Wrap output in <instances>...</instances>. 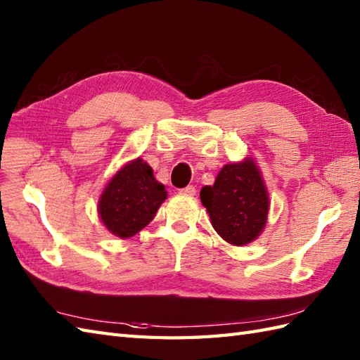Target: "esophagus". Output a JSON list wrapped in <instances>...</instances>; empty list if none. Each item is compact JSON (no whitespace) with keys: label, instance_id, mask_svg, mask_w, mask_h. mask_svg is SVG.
I'll list each match as a JSON object with an SVG mask.
<instances>
[{"label":"esophagus","instance_id":"1","mask_svg":"<svg viewBox=\"0 0 360 360\" xmlns=\"http://www.w3.org/2000/svg\"><path fill=\"white\" fill-rule=\"evenodd\" d=\"M179 192H181L182 195H190V196H193V195L196 193V188H195V186H187V187H184V188H181Z\"/></svg>","mask_w":360,"mask_h":360}]
</instances>
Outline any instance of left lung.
<instances>
[{
    "label": "left lung",
    "instance_id": "1",
    "mask_svg": "<svg viewBox=\"0 0 360 360\" xmlns=\"http://www.w3.org/2000/svg\"><path fill=\"white\" fill-rule=\"evenodd\" d=\"M200 196L212 226L227 243L244 246L264 229L269 198L252 159L224 165L215 184L202 187Z\"/></svg>",
    "mask_w": 360,
    "mask_h": 360
}]
</instances>
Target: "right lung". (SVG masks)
<instances>
[{
	"instance_id": "add662e5",
	"label": "right lung",
	"mask_w": 360,
	"mask_h": 360,
	"mask_svg": "<svg viewBox=\"0 0 360 360\" xmlns=\"http://www.w3.org/2000/svg\"><path fill=\"white\" fill-rule=\"evenodd\" d=\"M165 198L164 184L139 158L114 174L98 201V213L111 233L129 238L150 223Z\"/></svg>"
}]
</instances>
